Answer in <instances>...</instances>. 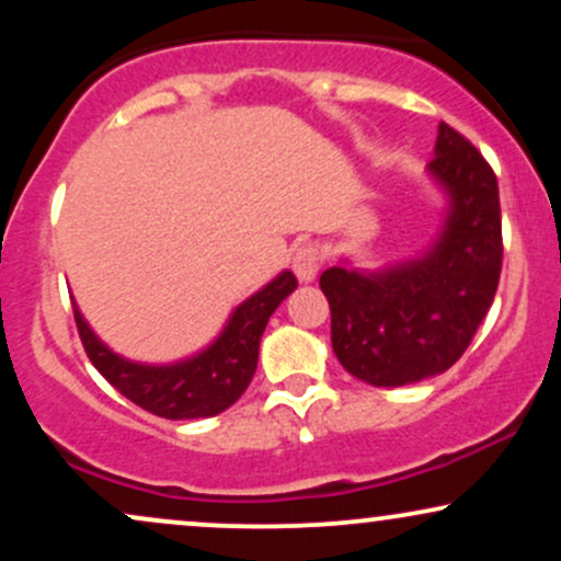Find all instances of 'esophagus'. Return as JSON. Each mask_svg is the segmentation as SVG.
Masks as SVG:
<instances>
[{
	"label": "esophagus",
	"instance_id": "esophagus-1",
	"mask_svg": "<svg viewBox=\"0 0 561 561\" xmlns=\"http://www.w3.org/2000/svg\"><path fill=\"white\" fill-rule=\"evenodd\" d=\"M319 263H321V255L317 244H302V248L295 250L293 255V272L300 282H311L319 272Z\"/></svg>",
	"mask_w": 561,
	"mask_h": 561
}]
</instances>
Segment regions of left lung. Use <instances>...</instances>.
<instances>
[{"mask_svg": "<svg viewBox=\"0 0 561 561\" xmlns=\"http://www.w3.org/2000/svg\"><path fill=\"white\" fill-rule=\"evenodd\" d=\"M430 176L448 208L435 242L379 272L347 263L321 274L337 362L375 388L443 375L472 343L501 276L499 182L485 158L448 124L437 126Z\"/></svg>", "mask_w": 561, "mask_h": 561, "instance_id": "left-lung-1", "label": "left lung"}]
</instances>
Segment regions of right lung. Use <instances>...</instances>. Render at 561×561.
I'll use <instances>...</instances> for the list:
<instances>
[{
  "instance_id": "obj_1",
  "label": "right lung",
  "mask_w": 561,
  "mask_h": 561,
  "mask_svg": "<svg viewBox=\"0 0 561 561\" xmlns=\"http://www.w3.org/2000/svg\"><path fill=\"white\" fill-rule=\"evenodd\" d=\"M295 287L293 272L274 276L231 311L214 343L176 364L128 362L96 337L79 306H73V317L89 362L121 396L163 420H205L227 411L248 390L268 317Z\"/></svg>"
}]
</instances>
